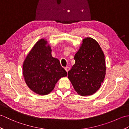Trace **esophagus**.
Returning <instances> with one entry per match:
<instances>
[{"label": "esophagus", "mask_w": 129, "mask_h": 129, "mask_svg": "<svg viewBox=\"0 0 129 129\" xmlns=\"http://www.w3.org/2000/svg\"><path fill=\"white\" fill-rule=\"evenodd\" d=\"M69 69H70V68L68 67H67L65 68V70H66L67 72H68V71L69 70Z\"/></svg>", "instance_id": "obj_1"}]
</instances>
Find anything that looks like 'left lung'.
Returning a JSON list of instances; mask_svg holds the SVG:
<instances>
[{
  "label": "left lung",
  "mask_w": 129,
  "mask_h": 129,
  "mask_svg": "<svg viewBox=\"0 0 129 129\" xmlns=\"http://www.w3.org/2000/svg\"><path fill=\"white\" fill-rule=\"evenodd\" d=\"M75 61L68 72V78L78 94H94L101 86L105 76V55L96 41L85 38L74 56Z\"/></svg>",
  "instance_id": "left-lung-1"
}]
</instances>
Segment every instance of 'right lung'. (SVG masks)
Wrapping results in <instances>:
<instances>
[{"instance_id": "right-lung-1", "label": "right lung", "mask_w": 129, "mask_h": 129, "mask_svg": "<svg viewBox=\"0 0 129 129\" xmlns=\"http://www.w3.org/2000/svg\"><path fill=\"white\" fill-rule=\"evenodd\" d=\"M47 41L42 39L35 44L24 60L23 73L27 85L37 94L47 95L57 81L67 73L59 60L51 55Z\"/></svg>"}]
</instances>
